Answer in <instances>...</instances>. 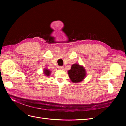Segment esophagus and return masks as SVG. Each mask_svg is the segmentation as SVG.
<instances>
[{
	"label": "esophagus",
	"mask_w": 126,
	"mask_h": 126,
	"mask_svg": "<svg viewBox=\"0 0 126 126\" xmlns=\"http://www.w3.org/2000/svg\"><path fill=\"white\" fill-rule=\"evenodd\" d=\"M58 68H59V69H60V70H63V66H59L58 67Z\"/></svg>",
	"instance_id": "obj_1"
}]
</instances>
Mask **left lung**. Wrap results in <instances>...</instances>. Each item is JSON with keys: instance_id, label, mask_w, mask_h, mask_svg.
Segmentation results:
<instances>
[{"instance_id": "obj_1", "label": "left lung", "mask_w": 126, "mask_h": 126, "mask_svg": "<svg viewBox=\"0 0 126 126\" xmlns=\"http://www.w3.org/2000/svg\"><path fill=\"white\" fill-rule=\"evenodd\" d=\"M68 74L72 82L77 83L83 80L87 75V72L83 66L78 63H74L71 69L68 71Z\"/></svg>"}]
</instances>
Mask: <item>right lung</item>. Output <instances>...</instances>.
Listing matches in <instances>:
<instances>
[{
  "label": "right lung",
  "mask_w": 126,
  "mask_h": 126,
  "mask_svg": "<svg viewBox=\"0 0 126 126\" xmlns=\"http://www.w3.org/2000/svg\"><path fill=\"white\" fill-rule=\"evenodd\" d=\"M43 70H44L43 71H44L43 72H44V74L46 76H47V77H48V76H50L51 72V71L50 70L47 69V68H44V69Z\"/></svg>",
  "instance_id": "add662e5"
}]
</instances>
